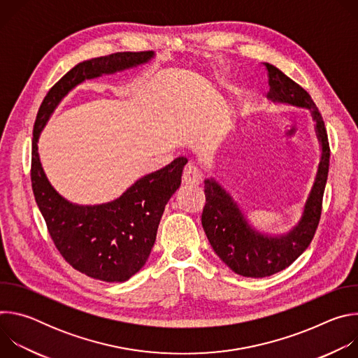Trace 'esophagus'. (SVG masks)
Masks as SVG:
<instances>
[{
    "label": "esophagus",
    "instance_id": "34e87169",
    "mask_svg": "<svg viewBox=\"0 0 358 358\" xmlns=\"http://www.w3.org/2000/svg\"><path fill=\"white\" fill-rule=\"evenodd\" d=\"M202 182V176L195 166H187L182 173V184L185 185H199Z\"/></svg>",
    "mask_w": 358,
    "mask_h": 358
}]
</instances>
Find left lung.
<instances>
[{"instance_id": "obj_1", "label": "left lung", "mask_w": 358, "mask_h": 358, "mask_svg": "<svg viewBox=\"0 0 358 358\" xmlns=\"http://www.w3.org/2000/svg\"><path fill=\"white\" fill-rule=\"evenodd\" d=\"M269 75L268 100L279 105L308 109L315 123L320 145V160L310 192L299 221L283 234H269L255 228L234 196L215 178L203 181L206 207L202 228L220 259L236 275L265 278L290 266L308 249L319 225L322 199L329 174L330 148L323 117L310 94L280 69L265 64Z\"/></svg>"}]
</instances>
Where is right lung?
I'll list each match as a JSON object with an SVG mask.
<instances>
[{
  "label": "right lung",
  "mask_w": 358,
  "mask_h": 358,
  "mask_svg": "<svg viewBox=\"0 0 358 358\" xmlns=\"http://www.w3.org/2000/svg\"><path fill=\"white\" fill-rule=\"evenodd\" d=\"M147 52H117L83 61L48 92L38 110L32 138L31 181L38 208L50 238L76 271L103 282H124L147 262L169 199L181 185L187 159L143 176L119 198L80 206L62 196L49 182L41 164L39 136L69 92L89 79L116 75L150 64Z\"/></svg>",
  "instance_id": "1"
}]
</instances>
